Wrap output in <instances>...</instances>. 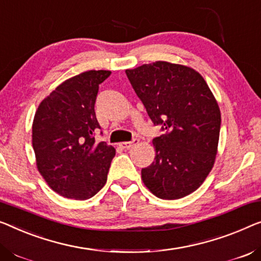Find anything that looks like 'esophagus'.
I'll list each match as a JSON object with an SVG mask.
<instances>
[{
  "label": "esophagus",
  "instance_id": "obj_1",
  "mask_svg": "<svg viewBox=\"0 0 261 261\" xmlns=\"http://www.w3.org/2000/svg\"><path fill=\"white\" fill-rule=\"evenodd\" d=\"M138 143H139V139L135 138V139H132L131 142H124V143H120V144H119V146L122 147V149L129 150V149H131V147H134V146L137 145Z\"/></svg>",
  "mask_w": 261,
  "mask_h": 261
}]
</instances>
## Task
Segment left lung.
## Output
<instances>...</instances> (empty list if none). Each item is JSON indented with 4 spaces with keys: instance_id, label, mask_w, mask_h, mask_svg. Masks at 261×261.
<instances>
[{
    "instance_id": "8db88e82",
    "label": "left lung",
    "mask_w": 261,
    "mask_h": 261,
    "mask_svg": "<svg viewBox=\"0 0 261 261\" xmlns=\"http://www.w3.org/2000/svg\"><path fill=\"white\" fill-rule=\"evenodd\" d=\"M136 95L154 125L165 134L152 139L155 157L142 169L154 196L179 199L199 188L215 164L220 110L199 72L169 62L126 70Z\"/></svg>"
}]
</instances>
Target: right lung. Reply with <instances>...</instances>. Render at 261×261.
Listing matches in <instances>:
<instances>
[{"label":"right lung","mask_w":261,"mask_h":261,"mask_svg":"<svg viewBox=\"0 0 261 261\" xmlns=\"http://www.w3.org/2000/svg\"><path fill=\"white\" fill-rule=\"evenodd\" d=\"M108 70H90L58 85L42 100L33 123V147L40 173L54 191L85 200L106 185L114 146L95 142L99 84Z\"/></svg>","instance_id":"add662e5"}]
</instances>
